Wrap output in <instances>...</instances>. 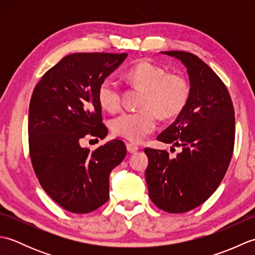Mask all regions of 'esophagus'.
Instances as JSON below:
<instances>
[{"label": "esophagus", "mask_w": 255, "mask_h": 255, "mask_svg": "<svg viewBox=\"0 0 255 255\" xmlns=\"http://www.w3.org/2000/svg\"><path fill=\"white\" fill-rule=\"evenodd\" d=\"M127 150H128V152H130V153H136L137 151L139 150V148H138V145H136V144H133V143H127Z\"/></svg>", "instance_id": "34e87169"}]
</instances>
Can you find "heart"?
<instances>
[{
	"instance_id": "b5f03b06",
	"label": "heart",
	"mask_w": 255,
	"mask_h": 255,
	"mask_svg": "<svg viewBox=\"0 0 255 255\" xmlns=\"http://www.w3.org/2000/svg\"><path fill=\"white\" fill-rule=\"evenodd\" d=\"M128 82L143 90L140 107L136 112H125L112 122V130L119 137L140 142L152 132L158 125L159 115L163 118L177 116L185 107L189 88L181 74L169 73L150 61H142L128 70ZM97 100L104 110L115 113L123 105V91L116 80L108 77L97 89Z\"/></svg>"
}]
</instances>
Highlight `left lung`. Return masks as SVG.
Returning <instances> with one entry per match:
<instances>
[{
  "mask_svg": "<svg viewBox=\"0 0 255 255\" xmlns=\"http://www.w3.org/2000/svg\"><path fill=\"white\" fill-rule=\"evenodd\" d=\"M187 69L189 94L175 122L156 139L182 149L145 148L150 199L170 214L186 213L207 200L223 181L235 147V110L227 86L203 60L186 51H163Z\"/></svg>",
  "mask_w": 255,
  "mask_h": 255,
  "instance_id": "8db88e82",
  "label": "left lung"
}]
</instances>
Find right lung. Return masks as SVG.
<instances>
[{"label":"right lung","instance_id":"obj_1","mask_svg":"<svg viewBox=\"0 0 255 255\" xmlns=\"http://www.w3.org/2000/svg\"><path fill=\"white\" fill-rule=\"evenodd\" d=\"M126 53L78 52L42 75L28 115L29 154L45 192L70 213L89 214L110 198V174L127 153L114 139L94 151L81 147L86 136L105 138L97 89Z\"/></svg>","mask_w":255,"mask_h":255}]
</instances>
